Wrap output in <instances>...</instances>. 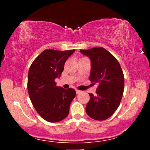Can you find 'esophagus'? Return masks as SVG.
<instances>
[{"label":"esophagus","mask_w":150,"mask_h":150,"mask_svg":"<svg viewBox=\"0 0 150 150\" xmlns=\"http://www.w3.org/2000/svg\"><path fill=\"white\" fill-rule=\"evenodd\" d=\"M81 91H80V90H79V89H76V93L77 94H79V93H81Z\"/></svg>","instance_id":"1"}]
</instances>
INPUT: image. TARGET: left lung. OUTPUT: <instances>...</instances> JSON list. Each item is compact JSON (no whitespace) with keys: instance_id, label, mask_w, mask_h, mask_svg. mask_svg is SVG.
<instances>
[{"instance_id":"1","label":"left lung","mask_w":150,"mask_h":150,"mask_svg":"<svg viewBox=\"0 0 150 150\" xmlns=\"http://www.w3.org/2000/svg\"><path fill=\"white\" fill-rule=\"evenodd\" d=\"M80 52L91 60L89 79L99 83L96 95L89 93L86 112L93 120H105L116 111L122 100L124 89L122 67L113 55L102 47Z\"/></svg>"}]
</instances>
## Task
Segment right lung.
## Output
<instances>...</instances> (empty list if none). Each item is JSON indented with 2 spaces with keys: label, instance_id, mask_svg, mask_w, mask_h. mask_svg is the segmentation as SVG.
Instances as JSON below:
<instances>
[{
  "label": "right lung",
  "instance_id": "1",
  "mask_svg": "<svg viewBox=\"0 0 150 150\" xmlns=\"http://www.w3.org/2000/svg\"><path fill=\"white\" fill-rule=\"evenodd\" d=\"M75 50H45L30 65L28 74V91L34 108L49 122H58L68 115L69 106L76 96L72 88L56 86L65 61Z\"/></svg>",
  "mask_w": 150,
  "mask_h": 150
}]
</instances>
